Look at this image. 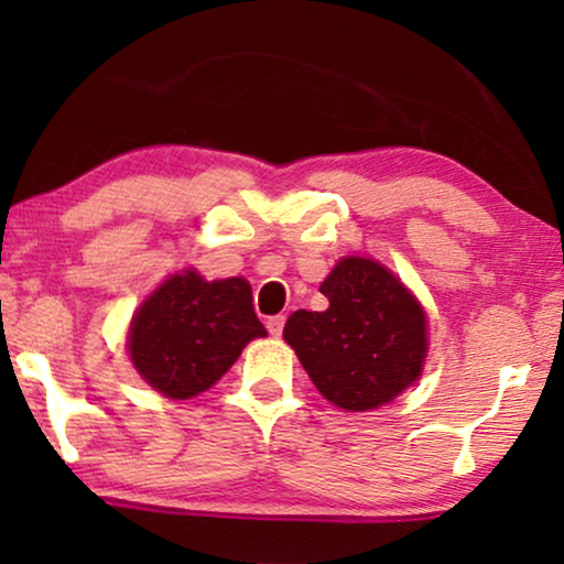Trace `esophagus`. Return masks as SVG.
<instances>
[{
    "label": "esophagus",
    "instance_id": "34e87169",
    "mask_svg": "<svg viewBox=\"0 0 564 564\" xmlns=\"http://www.w3.org/2000/svg\"><path fill=\"white\" fill-rule=\"evenodd\" d=\"M267 328L272 336H282V328H284V315H272V318L267 321Z\"/></svg>",
    "mask_w": 564,
    "mask_h": 564
}]
</instances>
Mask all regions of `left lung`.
I'll use <instances>...</instances> for the list:
<instances>
[{
    "label": "left lung",
    "mask_w": 564,
    "mask_h": 564,
    "mask_svg": "<svg viewBox=\"0 0 564 564\" xmlns=\"http://www.w3.org/2000/svg\"><path fill=\"white\" fill-rule=\"evenodd\" d=\"M321 292L326 311L292 313L284 341L328 403L372 411L419 380L429 351L426 313L390 269L346 257Z\"/></svg>",
    "instance_id": "obj_1"
}]
</instances>
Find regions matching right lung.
Returning <instances> with one entry per match:
<instances>
[{
  "label": "right lung",
  "instance_id": "right-lung-1",
  "mask_svg": "<svg viewBox=\"0 0 564 564\" xmlns=\"http://www.w3.org/2000/svg\"><path fill=\"white\" fill-rule=\"evenodd\" d=\"M267 336L243 276L207 282L195 269L172 274L130 321L128 351L138 375L174 400L213 388L251 338Z\"/></svg>",
  "mask_w": 564,
  "mask_h": 564
}]
</instances>
